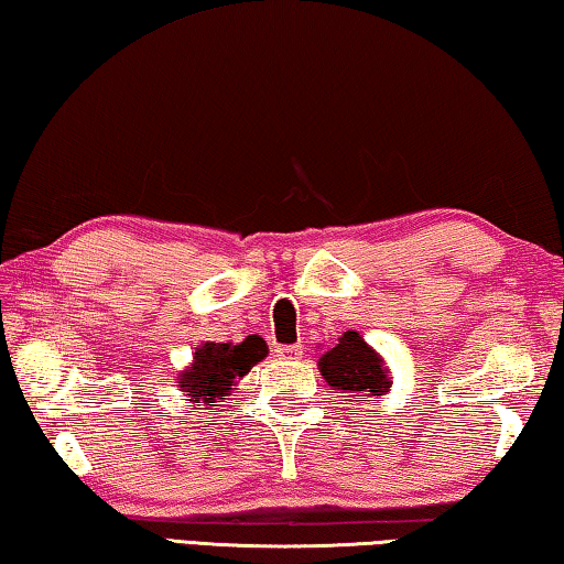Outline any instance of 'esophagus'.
<instances>
[{
  "mask_svg": "<svg viewBox=\"0 0 564 564\" xmlns=\"http://www.w3.org/2000/svg\"><path fill=\"white\" fill-rule=\"evenodd\" d=\"M276 357H280V359H300L302 347H300V344H282V347H276Z\"/></svg>",
  "mask_w": 564,
  "mask_h": 564,
  "instance_id": "obj_1",
  "label": "esophagus"
}]
</instances>
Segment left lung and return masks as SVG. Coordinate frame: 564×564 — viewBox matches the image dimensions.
I'll use <instances>...</instances> for the list:
<instances>
[{"mask_svg":"<svg viewBox=\"0 0 564 564\" xmlns=\"http://www.w3.org/2000/svg\"><path fill=\"white\" fill-rule=\"evenodd\" d=\"M319 371L332 389L347 397H383L391 377L377 351L357 332H344L334 349L322 354Z\"/></svg>","mask_w":564,"mask_h":564,"instance_id":"1","label":"left lung"}]
</instances>
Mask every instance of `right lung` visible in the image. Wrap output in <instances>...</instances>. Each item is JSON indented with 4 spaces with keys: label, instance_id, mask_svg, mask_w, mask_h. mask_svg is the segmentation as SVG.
<instances>
[{
    "label": "right lung",
    "instance_id": "add662e5",
    "mask_svg": "<svg viewBox=\"0 0 564 564\" xmlns=\"http://www.w3.org/2000/svg\"><path fill=\"white\" fill-rule=\"evenodd\" d=\"M267 344L262 339H245L242 344H215L207 341L195 351L193 364L187 367L177 387L185 391L187 401H193L200 406H215L217 401L227 397L232 389V383L245 377L257 361L264 359Z\"/></svg>",
    "mask_w": 564,
    "mask_h": 564
}]
</instances>
